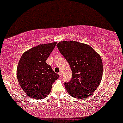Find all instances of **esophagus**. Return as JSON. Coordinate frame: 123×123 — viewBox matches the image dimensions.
I'll use <instances>...</instances> for the list:
<instances>
[{
  "instance_id": "obj_1",
  "label": "esophagus",
  "mask_w": 123,
  "mask_h": 123,
  "mask_svg": "<svg viewBox=\"0 0 123 123\" xmlns=\"http://www.w3.org/2000/svg\"><path fill=\"white\" fill-rule=\"evenodd\" d=\"M58 74H59L60 77H62V72H59Z\"/></svg>"
}]
</instances>
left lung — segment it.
Here are the masks:
<instances>
[{
  "label": "left lung",
  "instance_id": "left-lung-1",
  "mask_svg": "<svg viewBox=\"0 0 123 123\" xmlns=\"http://www.w3.org/2000/svg\"><path fill=\"white\" fill-rule=\"evenodd\" d=\"M56 46L72 71L71 80L64 82L68 92L76 98L89 97L99 86L102 77L101 56L91 47L76 41H63Z\"/></svg>",
  "mask_w": 123,
  "mask_h": 123
}]
</instances>
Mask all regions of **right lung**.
Instances as JSON below:
<instances>
[{"label":"right lung","mask_w":123,"mask_h":123,"mask_svg":"<svg viewBox=\"0 0 123 123\" xmlns=\"http://www.w3.org/2000/svg\"><path fill=\"white\" fill-rule=\"evenodd\" d=\"M56 44H40L22 54L17 68V77L24 91L33 98L40 99L50 93L59 75L53 71L46 60Z\"/></svg>","instance_id":"add662e5"}]
</instances>
